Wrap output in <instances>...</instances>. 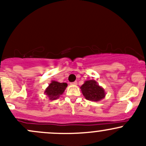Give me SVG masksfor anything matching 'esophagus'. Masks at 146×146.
Masks as SVG:
<instances>
[{"instance_id": "34e87169", "label": "esophagus", "mask_w": 146, "mask_h": 146, "mask_svg": "<svg viewBox=\"0 0 146 146\" xmlns=\"http://www.w3.org/2000/svg\"><path fill=\"white\" fill-rule=\"evenodd\" d=\"M77 83H78V82H77V81H75V82H71V85H77Z\"/></svg>"}]
</instances>
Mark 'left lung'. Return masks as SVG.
I'll use <instances>...</instances> for the list:
<instances>
[{"instance_id": "1", "label": "left lung", "mask_w": 146, "mask_h": 146, "mask_svg": "<svg viewBox=\"0 0 146 146\" xmlns=\"http://www.w3.org/2000/svg\"><path fill=\"white\" fill-rule=\"evenodd\" d=\"M82 95L88 100L98 102L105 97L104 90L95 80H87L80 87Z\"/></svg>"}]
</instances>
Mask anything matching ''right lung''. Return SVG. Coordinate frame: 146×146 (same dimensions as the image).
Here are the masks:
<instances>
[{
	"instance_id": "right-lung-1",
	"label": "right lung",
	"mask_w": 146,
	"mask_h": 146,
	"mask_svg": "<svg viewBox=\"0 0 146 146\" xmlns=\"http://www.w3.org/2000/svg\"><path fill=\"white\" fill-rule=\"evenodd\" d=\"M66 82H58L57 81H51V83L46 89L45 94L48 96L49 100H54L58 99L60 95H62L67 87Z\"/></svg>"
}]
</instances>
